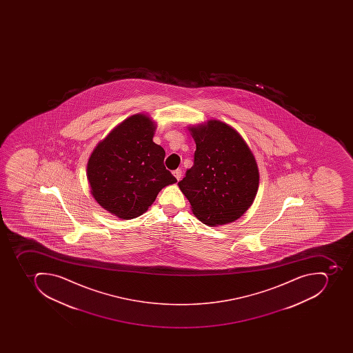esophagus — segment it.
I'll list each match as a JSON object with an SVG mask.
<instances>
[{
  "label": "esophagus",
  "instance_id": "esophagus-1",
  "mask_svg": "<svg viewBox=\"0 0 353 353\" xmlns=\"http://www.w3.org/2000/svg\"><path fill=\"white\" fill-rule=\"evenodd\" d=\"M173 175H174L176 180H181V176H182V171H181L180 169L174 170V171H173Z\"/></svg>",
  "mask_w": 353,
  "mask_h": 353
}]
</instances>
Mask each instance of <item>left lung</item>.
<instances>
[{
	"instance_id": "8db88e82",
	"label": "left lung",
	"mask_w": 353,
	"mask_h": 353,
	"mask_svg": "<svg viewBox=\"0 0 353 353\" xmlns=\"http://www.w3.org/2000/svg\"><path fill=\"white\" fill-rule=\"evenodd\" d=\"M190 130L196 145L194 161L179 188L201 222H234L248 211L259 189L253 153L236 130L219 120Z\"/></svg>"
}]
</instances>
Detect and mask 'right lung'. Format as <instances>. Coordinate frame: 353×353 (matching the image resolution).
Here are the masks:
<instances>
[{"instance_id":"add662e5","label":"right lung","mask_w":353,"mask_h":353,"mask_svg":"<svg viewBox=\"0 0 353 353\" xmlns=\"http://www.w3.org/2000/svg\"><path fill=\"white\" fill-rule=\"evenodd\" d=\"M154 125L145 114L131 116L89 158L87 179L92 196L119 219L140 216L164 186L176 182L164 167L165 151L152 141Z\"/></svg>"}]
</instances>
